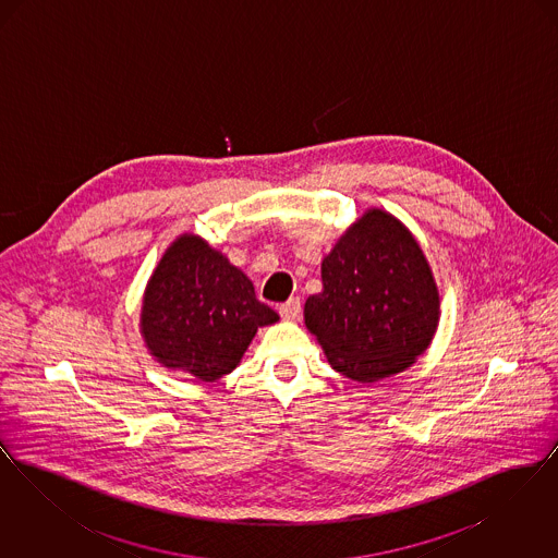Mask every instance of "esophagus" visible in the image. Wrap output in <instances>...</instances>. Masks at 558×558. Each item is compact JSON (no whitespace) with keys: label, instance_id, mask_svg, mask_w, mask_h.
I'll use <instances>...</instances> for the list:
<instances>
[{"label":"esophagus","instance_id":"34e87169","mask_svg":"<svg viewBox=\"0 0 558 558\" xmlns=\"http://www.w3.org/2000/svg\"><path fill=\"white\" fill-rule=\"evenodd\" d=\"M278 312H280V316L284 319L299 318L301 316V301H299V296H292L287 303H282L278 307Z\"/></svg>","mask_w":558,"mask_h":558}]
</instances>
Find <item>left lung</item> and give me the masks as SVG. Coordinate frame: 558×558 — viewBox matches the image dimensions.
<instances>
[{
  "label": "left lung",
  "instance_id": "left-lung-1",
  "mask_svg": "<svg viewBox=\"0 0 558 558\" xmlns=\"http://www.w3.org/2000/svg\"><path fill=\"white\" fill-rule=\"evenodd\" d=\"M324 291L305 301V324L330 366L357 383L405 371L439 319V294L412 234L372 209L322 262Z\"/></svg>",
  "mask_w": 558,
  "mask_h": 558
}]
</instances>
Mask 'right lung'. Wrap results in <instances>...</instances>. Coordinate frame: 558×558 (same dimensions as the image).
<instances>
[{"label":"right lung","instance_id":"right-lung-1","mask_svg":"<svg viewBox=\"0 0 558 558\" xmlns=\"http://www.w3.org/2000/svg\"><path fill=\"white\" fill-rule=\"evenodd\" d=\"M274 322L278 314L239 267L190 234L162 255L142 305L153 355L207 383L234 371L257 328Z\"/></svg>","mask_w":558,"mask_h":558}]
</instances>
